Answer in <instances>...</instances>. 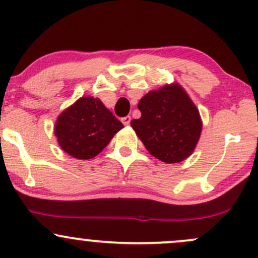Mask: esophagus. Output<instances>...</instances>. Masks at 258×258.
Listing matches in <instances>:
<instances>
[{"label":"esophagus","mask_w":258,"mask_h":258,"mask_svg":"<svg viewBox=\"0 0 258 258\" xmlns=\"http://www.w3.org/2000/svg\"><path fill=\"white\" fill-rule=\"evenodd\" d=\"M121 121H122L123 125H128V123L131 122V116H130V115H127V116L122 117V119H121Z\"/></svg>","instance_id":"1"}]
</instances>
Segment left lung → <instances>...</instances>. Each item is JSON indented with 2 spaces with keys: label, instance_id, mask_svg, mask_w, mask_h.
Wrapping results in <instances>:
<instances>
[{
  "label": "left lung",
  "instance_id": "1",
  "mask_svg": "<svg viewBox=\"0 0 258 258\" xmlns=\"http://www.w3.org/2000/svg\"><path fill=\"white\" fill-rule=\"evenodd\" d=\"M138 109L142 116L132 120L131 126L153 156L174 164L194 152L203 122L199 110L178 84L147 93Z\"/></svg>",
  "mask_w": 258,
  "mask_h": 258
}]
</instances>
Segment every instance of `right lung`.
<instances>
[{"label":"right lung","instance_id":"right-lung-1","mask_svg":"<svg viewBox=\"0 0 258 258\" xmlns=\"http://www.w3.org/2000/svg\"><path fill=\"white\" fill-rule=\"evenodd\" d=\"M98 98L82 97L58 116L54 135L61 149L73 158H94L122 128Z\"/></svg>","mask_w":258,"mask_h":258}]
</instances>
